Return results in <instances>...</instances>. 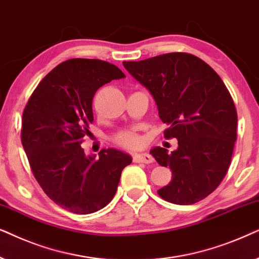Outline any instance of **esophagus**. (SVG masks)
<instances>
[{
    "instance_id": "esophagus-1",
    "label": "esophagus",
    "mask_w": 259,
    "mask_h": 259,
    "mask_svg": "<svg viewBox=\"0 0 259 259\" xmlns=\"http://www.w3.org/2000/svg\"><path fill=\"white\" fill-rule=\"evenodd\" d=\"M134 162H142V163H153L154 157L149 153H136L134 155Z\"/></svg>"
}]
</instances>
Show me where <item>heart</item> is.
<instances>
[{
  "mask_svg": "<svg viewBox=\"0 0 259 259\" xmlns=\"http://www.w3.org/2000/svg\"><path fill=\"white\" fill-rule=\"evenodd\" d=\"M115 141L120 146L126 148H137L141 144V139L133 132H124L119 133L116 136Z\"/></svg>",
  "mask_w": 259,
  "mask_h": 259,
  "instance_id": "obj_1",
  "label": "heart"
}]
</instances>
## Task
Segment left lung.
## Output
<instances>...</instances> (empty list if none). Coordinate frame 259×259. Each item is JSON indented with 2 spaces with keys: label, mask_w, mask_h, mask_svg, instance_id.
<instances>
[{
  "label": "left lung",
  "mask_w": 259,
  "mask_h": 259,
  "mask_svg": "<svg viewBox=\"0 0 259 259\" xmlns=\"http://www.w3.org/2000/svg\"><path fill=\"white\" fill-rule=\"evenodd\" d=\"M123 66L153 96L158 116L169 125L164 136L178 140L171 153L161 147L150 150L171 170V181L158 195L177 205L206 198L226 175L237 140V111L222 78L188 53L124 61Z\"/></svg>",
  "instance_id": "1"
}]
</instances>
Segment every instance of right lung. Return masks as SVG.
<instances>
[{
  "label": "right lung",
  "instance_id": "add662e5",
  "mask_svg": "<svg viewBox=\"0 0 259 259\" xmlns=\"http://www.w3.org/2000/svg\"><path fill=\"white\" fill-rule=\"evenodd\" d=\"M122 78L125 74L108 61L66 60L41 80L23 111L21 141L34 177L48 198L72 213L105 207L133 161L115 148L96 157L80 146L94 120L96 91Z\"/></svg>",
  "mask_w": 259,
  "mask_h": 259
}]
</instances>
